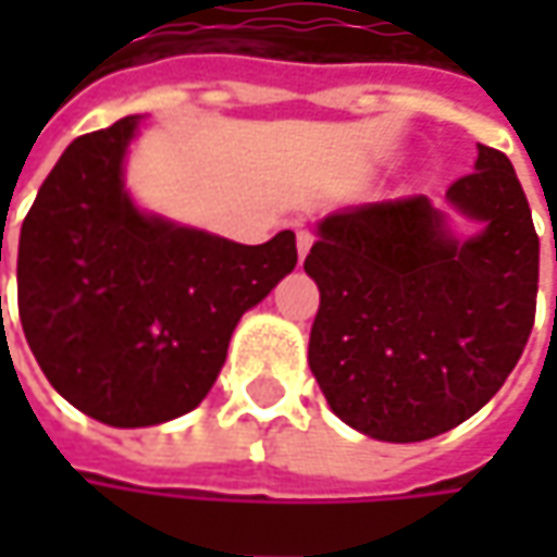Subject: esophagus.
<instances>
[{
  "label": "esophagus",
  "instance_id": "34e87169",
  "mask_svg": "<svg viewBox=\"0 0 557 557\" xmlns=\"http://www.w3.org/2000/svg\"><path fill=\"white\" fill-rule=\"evenodd\" d=\"M310 247H312V232L300 228V232H297V253H300V260L310 253Z\"/></svg>",
  "mask_w": 557,
  "mask_h": 557
}]
</instances>
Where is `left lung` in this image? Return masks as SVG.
I'll list each match as a JSON object with an SVG mask.
<instances>
[{"instance_id":"8db88e82","label":"left lung","mask_w":557,"mask_h":557,"mask_svg":"<svg viewBox=\"0 0 557 557\" xmlns=\"http://www.w3.org/2000/svg\"><path fill=\"white\" fill-rule=\"evenodd\" d=\"M446 201L483 223L474 238L456 242L412 195L325 216L304 260L319 285L310 369L334 416L374 440L418 443L474 416L536 319L540 235L511 161L478 145Z\"/></svg>"}]
</instances>
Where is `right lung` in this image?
Here are the masks:
<instances>
[{
  "label": "right lung",
  "mask_w": 557,
  "mask_h": 557,
  "mask_svg": "<svg viewBox=\"0 0 557 557\" xmlns=\"http://www.w3.org/2000/svg\"><path fill=\"white\" fill-rule=\"evenodd\" d=\"M136 126L139 117H123L71 141L17 245V312L39 369L111 428L191 412L238 319L297 267L290 228L235 245L136 210L123 188Z\"/></svg>",
  "instance_id": "1"
}]
</instances>
